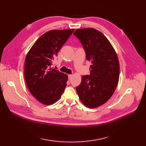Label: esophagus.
Returning a JSON list of instances; mask_svg holds the SVG:
<instances>
[{
    "instance_id": "1",
    "label": "esophagus",
    "mask_w": 146,
    "mask_h": 146,
    "mask_svg": "<svg viewBox=\"0 0 146 146\" xmlns=\"http://www.w3.org/2000/svg\"><path fill=\"white\" fill-rule=\"evenodd\" d=\"M73 78V75L72 74H68V79L70 80Z\"/></svg>"
}]
</instances>
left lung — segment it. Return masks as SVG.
Returning a JSON list of instances; mask_svg holds the SVG:
<instances>
[{
    "label": "left lung",
    "instance_id": "left-lung-1",
    "mask_svg": "<svg viewBox=\"0 0 146 146\" xmlns=\"http://www.w3.org/2000/svg\"><path fill=\"white\" fill-rule=\"evenodd\" d=\"M73 34L80 41L91 62L90 74L83 76L76 91L81 102L95 108L108 101L116 89L119 77L117 53L107 38L92 28L76 29Z\"/></svg>",
    "mask_w": 146,
    "mask_h": 146
}]
</instances>
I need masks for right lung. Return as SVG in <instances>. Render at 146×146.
Here are the masks:
<instances>
[{"instance_id":"right-lung-1","label":"right lung","mask_w":146,"mask_h":146,"mask_svg":"<svg viewBox=\"0 0 146 146\" xmlns=\"http://www.w3.org/2000/svg\"><path fill=\"white\" fill-rule=\"evenodd\" d=\"M74 30L54 29L45 33L35 41L26 56L24 76L27 85L41 104L55 103L64 92L68 76L50 66Z\"/></svg>"}]
</instances>
